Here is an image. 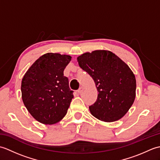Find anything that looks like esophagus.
Segmentation results:
<instances>
[{"mask_svg": "<svg viewBox=\"0 0 160 160\" xmlns=\"http://www.w3.org/2000/svg\"><path fill=\"white\" fill-rule=\"evenodd\" d=\"M83 90H84V87H80V88H79V89L78 90V93H81L83 91Z\"/></svg>", "mask_w": 160, "mask_h": 160, "instance_id": "1", "label": "esophagus"}]
</instances>
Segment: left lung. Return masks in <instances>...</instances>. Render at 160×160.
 <instances>
[{"label": "left lung", "instance_id": "1", "mask_svg": "<svg viewBox=\"0 0 160 160\" xmlns=\"http://www.w3.org/2000/svg\"><path fill=\"white\" fill-rule=\"evenodd\" d=\"M79 66L92 77L98 90L96 102L89 111L98 120H120L133 104L136 80L131 69L120 58L107 50H96L78 57Z\"/></svg>", "mask_w": 160, "mask_h": 160}]
</instances>
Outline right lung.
<instances>
[{"label":"right lung","mask_w":160,"mask_h":160,"mask_svg":"<svg viewBox=\"0 0 160 160\" xmlns=\"http://www.w3.org/2000/svg\"><path fill=\"white\" fill-rule=\"evenodd\" d=\"M71 60L70 56L47 53L36 60L24 75L23 103L40 123L56 124L67 114L73 91L63 72Z\"/></svg>","instance_id":"1"}]
</instances>
